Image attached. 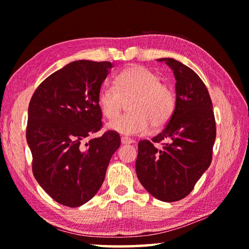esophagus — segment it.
Listing matches in <instances>:
<instances>
[{"instance_id": "esophagus-1", "label": "esophagus", "mask_w": 249, "mask_h": 249, "mask_svg": "<svg viewBox=\"0 0 249 249\" xmlns=\"http://www.w3.org/2000/svg\"><path fill=\"white\" fill-rule=\"evenodd\" d=\"M121 142H122V144H131V143H135V140H131V139L127 138V137H122Z\"/></svg>"}]
</instances>
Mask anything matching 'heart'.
I'll list each match as a JSON object with an SVG mask.
<instances>
[{"instance_id":"1","label":"heart","mask_w":249,"mask_h":249,"mask_svg":"<svg viewBox=\"0 0 249 249\" xmlns=\"http://www.w3.org/2000/svg\"><path fill=\"white\" fill-rule=\"evenodd\" d=\"M99 105L106 118L115 119L128 102L129 113L108 124V128L126 136L143 135L150 128H160L173 115L177 95L169 84L160 82L155 72L143 66L121 71L113 84H105L99 92Z\"/></svg>"}]
</instances>
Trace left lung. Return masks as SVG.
<instances>
[{"label":"left lung","mask_w":249,"mask_h":249,"mask_svg":"<svg viewBox=\"0 0 249 249\" xmlns=\"http://www.w3.org/2000/svg\"><path fill=\"white\" fill-rule=\"evenodd\" d=\"M157 61L173 71L176 110L160 134L138 143L136 173L153 197L174 202L190 194L210 167L216 124L209 91L197 73L170 57ZM160 142H165L162 149L154 146Z\"/></svg>","instance_id":"8db88e82"}]
</instances>
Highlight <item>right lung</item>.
Returning <instances> with one entry per match:
<instances>
[{
    "mask_svg": "<svg viewBox=\"0 0 249 249\" xmlns=\"http://www.w3.org/2000/svg\"><path fill=\"white\" fill-rule=\"evenodd\" d=\"M112 67L110 62H71L45 79L29 105L33 174L52 199L70 208L96 195L121 144L113 130L82 142L102 127L99 92Z\"/></svg>",
    "mask_w": 249,
    "mask_h": 249,
    "instance_id": "right-lung-1",
    "label": "right lung"
}]
</instances>
